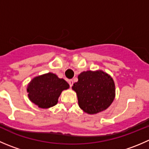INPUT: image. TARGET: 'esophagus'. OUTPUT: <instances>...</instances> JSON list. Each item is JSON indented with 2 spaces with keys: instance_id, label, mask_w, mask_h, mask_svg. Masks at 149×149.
Segmentation results:
<instances>
[{
  "instance_id": "obj_1",
  "label": "esophagus",
  "mask_w": 149,
  "mask_h": 149,
  "mask_svg": "<svg viewBox=\"0 0 149 149\" xmlns=\"http://www.w3.org/2000/svg\"><path fill=\"white\" fill-rule=\"evenodd\" d=\"M68 84H69V85H70V86L72 87V86H73V80H69L68 81Z\"/></svg>"
}]
</instances>
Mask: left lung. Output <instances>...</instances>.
Returning <instances> with one entry per match:
<instances>
[{
  "instance_id": "8db88e82",
  "label": "left lung",
  "mask_w": 149,
  "mask_h": 149,
  "mask_svg": "<svg viewBox=\"0 0 149 149\" xmlns=\"http://www.w3.org/2000/svg\"><path fill=\"white\" fill-rule=\"evenodd\" d=\"M72 86L78 97L79 107L88 115L107 109L115 97L113 79L102 70L83 71Z\"/></svg>"
}]
</instances>
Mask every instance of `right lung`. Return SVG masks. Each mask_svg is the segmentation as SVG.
<instances>
[{
  "mask_svg": "<svg viewBox=\"0 0 149 149\" xmlns=\"http://www.w3.org/2000/svg\"><path fill=\"white\" fill-rule=\"evenodd\" d=\"M69 86L63 79H60L55 73H47L32 79L26 91L31 102L42 109H47L57 104L62 91Z\"/></svg>",
  "mask_w": 149,
  "mask_h": 149,
  "instance_id": "add662e5",
  "label": "right lung"
}]
</instances>
